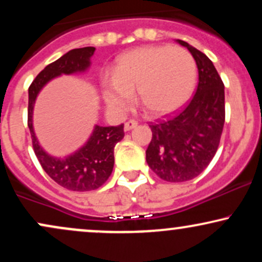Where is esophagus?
<instances>
[{"mask_svg": "<svg viewBox=\"0 0 262 262\" xmlns=\"http://www.w3.org/2000/svg\"><path fill=\"white\" fill-rule=\"evenodd\" d=\"M138 125V122L137 121H128L125 122L124 124V130H130V129L135 128Z\"/></svg>", "mask_w": 262, "mask_h": 262, "instance_id": "34e87169", "label": "esophagus"}]
</instances>
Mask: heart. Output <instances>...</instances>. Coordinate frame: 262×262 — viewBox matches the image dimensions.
<instances>
[{
	"label": "heart",
	"mask_w": 262,
	"mask_h": 262,
	"mask_svg": "<svg viewBox=\"0 0 262 262\" xmlns=\"http://www.w3.org/2000/svg\"><path fill=\"white\" fill-rule=\"evenodd\" d=\"M114 79L103 81V97L117 112L133 102L151 117H161L181 108L191 98L197 82V65L181 47L151 45L123 54L117 59Z\"/></svg>",
	"instance_id": "b5f03b06"
}]
</instances>
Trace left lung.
I'll list each match as a JSON object with an SVG mask.
<instances>
[{
    "label": "left lung",
    "instance_id": "obj_1",
    "mask_svg": "<svg viewBox=\"0 0 262 262\" xmlns=\"http://www.w3.org/2000/svg\"><path fill=\"white\" fill-rule=\"evenodd\" d=\"M196 60L198 85L187 106L150 124L152 138L146 149L149 167L167 182L194 179L217 152L225 121L224 83L206 54L177 39Z\"/></svg>",
    "mask_w": 262,
    "mask_h": 262
}]
</instances>
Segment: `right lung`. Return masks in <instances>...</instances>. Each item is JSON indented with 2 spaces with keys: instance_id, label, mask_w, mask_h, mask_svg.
<instances>
[{
  "instance_id": "add662e5",
  "label": "right lung",
  "mask_w": 262,
  "mask_h": 262,
  "mask_svg": "<svg viewBox=\"0 0 262 262\" xmlns=\"http://www.w3.org/2000/svg\"><path fill=\"white\" fill-rule=\"evenodd\" d=\"M96 48L86 47L73 49L61 58L45 66L29 86L28 93V128L32 144L41 167L58 185L70 191L85 192L101 187L111 176L114 165L113 150L116 144L124 137V125L100 127L96 125L89 141L80 150L66 159L48 155L39 145L33 129V107L39 91L45 83L61 74L85 71Z\"/></svg>"
}]
</instances>
